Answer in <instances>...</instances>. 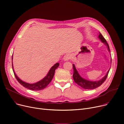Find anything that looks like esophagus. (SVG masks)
<instances>
[{
  "instance_id": "obj_1",
  "label": "esophagus",
  "mask_w": 124,
  "mask_h": 124,
  "mask_svg": "<svg viewBox=\"0 0 124 124\" xmlns=\"http://www.w3.org/2000/svg\"><path fill=\"white\" fill-rule=\"evenodd\" d=\"M71 58V55H70V54H67V55H66L65 56H64V60L67 61V60H69V59H70Z\"/></svg>"
}]
</instances>
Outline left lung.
<instances>
[{
    "label": "left lung",
    "instance_id": "8db88e82",
    "mask_svg": "<svg viewBox=\"0 0 124 124\" xmlns=\"http://www.w3.org/2000/svg\"><path fill=\"white\" fill-rule=\"evenodd\" d=\"M98 37V39H99L107 47V49H108L109 52H110V49H109L108 44H107L106 40L104 38V37L100 33V32H99V34ZM72 66H73V78L74 82L75 83H77L78 85H79L80 87H81L83 89H88V90L94 89L100 86L105 82V80H106L107 77V75H108V74L109 73V70H110L109 69L108 70V71H107L106 74L100 80H96V81H90V80L84 79L82 77H80V75L78 73L76 68H75L74 64H73Z\"/></svg>",
    "mask_w": 124,
    "mask_h": 124
}]
</instances>
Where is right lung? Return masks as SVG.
<instances>
[{"instance_id":"1","label":"right lung","mask_w":124,"mask_h":124,"mask_svg":"<svg viewBox=\"0 0 124 124\" xmlns=\"http://www.w3.org/2000/svg\"><path fill=\"white\" fill-rule=\"evenodd\" d=\"M12 60H13V57H12ZM59 63H56L51 68L49 72L47 73V75L44 78H42L41 80H39V81L37 82L36 83H34V84L27 83L26 82H24V81H23V80H22L21 79H20L17 76V75L16 74V73L14 72V70L13 69H14L13 65H12V67H13V71H14L15 76L16 79H17L18 82L21 85H22L25 88H26L27 89H28L31 90L39 91V90H43L44 89L46 88L47 87V85L50 83V82L52 81V80L54 77V75L55 70L59 67Z\"/></svg>"}]
</instances>
